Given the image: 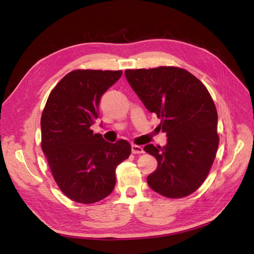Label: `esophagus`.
Masks as SVG:
<instances>
[{
    "mask_svg": "<svg viewBox=\"0 0 254 254\" xmlns=\"http://www.w3.org/2000/svg\"><path fill=\"white\" fill-rule=\"evenodd\" d=\"M143 148L140 146H137V144H132V153L133 154H141L143 153Z\"/></svg>",
    "mask_w": 254,
    "mask_h": 254,
    "instance_id": "obj_1",
    "label": "esophagus"
}]
</instances>
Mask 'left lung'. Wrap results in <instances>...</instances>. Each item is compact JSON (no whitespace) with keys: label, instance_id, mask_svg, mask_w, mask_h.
I'll use <instances>...</instances> for the list:
<instances>
[{"label":"left lung","instance_id":"8db88e82","mask_svg":"<svg viewBox=\"0 0 254 254\" xmlns=\"http://www.w3.org/2000/svg\"><path fill=\"white\" fill-rule=\"evenodd\" d=\"M126 77L151 113L161 119L167 144L143 150L157 168L148 185L167 198H183L204 182L219 144L216 106L206 87L190 72L178 67L126 70Z\"/></svg>","mask_w":254,"mask_h":254}]
</instances>
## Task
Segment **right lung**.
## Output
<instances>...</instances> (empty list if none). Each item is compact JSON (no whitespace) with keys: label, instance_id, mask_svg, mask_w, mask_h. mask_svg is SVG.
Segmentation results:
<instances>
[{"label":"right lung","instance_id":"right-lung-1","mask_svg":"<svg viewBox=\"0 0 254 254\" xmlns=\"http://www.w3.org/2000/svg\"><path fill=\"white\" fill-rule=\"evenodd\" d=\"M122 71L74 70L51 91L41 116V149L60 190L72 201L95 203L116 184V168L131 154V144L111 143L91 126L103 93Z\"/></svg>","mask_w":254,"mask_h":254}]
</instances>
